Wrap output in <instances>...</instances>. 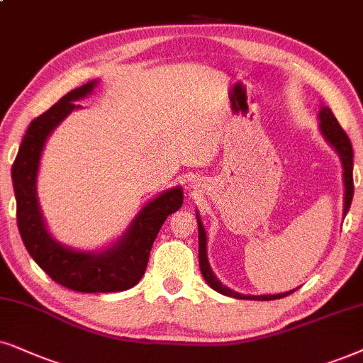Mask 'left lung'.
<instances>
[{
    "label": "left lung",
    "mask_w": 363,
    "mask_h": 363,
    "mask_svg": "<svg viewBox=\"0 0 363 363\" xmlns=\"http://www.w3.org/2000/svg\"><path fill=\"white\" fill-rule=\"evenodd\" d=\"M320 118V130H322V135L327 139V142L332 147L337 150V154L340 155L342 166H343V184H345V203H343V216L348 213L352 204V197H353V150H352V142L348 139V135L345 134V130L340 127V123L337 122L333 112L328 107L320 108L318 113ZM197 228H199V266H201V273L206 281L213 290H216L221 295L226 296H233V298H241V300H258V301H268V300H278V298L288 296L291 291L286 293H278V295H241V293H236L233 290H229L228 286L219 281L218 278L214 277L213 269L208 263V251H206V231L203 223H201L199 214H197Z\"/></svg>",
    "instance_id": "left-lung-1"
}]
</instances>
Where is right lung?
<instances>
[{
  "mask_svg": "<svg viewBox=\"0 0 363 363\" xmlns=\"http://www.w3.org/2000/svg\"><path fill=\"white\" fill-rule=\"evenodd\" d=\"M97 82L68 91L53 107L31 121L23 137L20 150L11 167L13 189L16 197V221L21 240L36 264L53 281L73 291L113 293L135 286L144 277L150 247L169 214L182 206V189L174 187L145 204L117 242L100 253H84L60 245L48 233L36 197L41 150L53 128L72 110L79 108L77 100L86 97Z\"/></svg>",
  "mask_w": 363,
  "mask_h": 363,
  "instance_id": "1",
  "label": "right lung"
}]
</instances>
